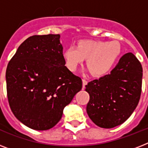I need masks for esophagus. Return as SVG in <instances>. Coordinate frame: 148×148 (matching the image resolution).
Segmentation results:
<instances>
[{"mask_svg": "<svg viewBox=\"0 0 148 148\" xmlns=\"http://www.w3.org/2000/svg\"><path fill=\"white\" fill-rule=\"evenodd\" d=\"M82 82H83V88H85L86 84H88V81H87L85 78H83V79H82Z\"/></svg>", "mask_w": 148, "mask_h": 148, "instance_id": "1", "label": "esophagus"}]
</instances>
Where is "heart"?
Segmentation results:
<instances>
[{"instance_id":"1","label":"heart","mask_w":148,"mask_h":148,"mask_svg":"<svg viewBox=\"0 0 148 148\" xmlns=\"http://www.w3.org/2000/svg\"><path fill=\"white\" fill-rule=\"evenodd\" d=\"M122 53V47L117 40H82L77 47L69 46L64 51L67 68L74 71L87 59V65L93 74L101 76L108 74L115 66Z\"/></svg>"}]
</instances>
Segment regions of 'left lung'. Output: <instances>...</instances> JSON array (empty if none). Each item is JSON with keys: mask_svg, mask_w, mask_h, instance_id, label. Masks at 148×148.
<instances>
[{"mask_svg": "<svg viewBox=\"0 0 148 148\" xmlns=\"http://www.w3.org/2000/svg\"><path fill=\"white\" fill-rule=\"evenodd\" d=\"M143 69L132 53L123 55L110 74L90 81L87 113L100 127L112 128L123 124L138 106L141 94Z\"/></svg>", "mask_w": 148, "mask_h": 148, "instance_id": "left-lung-1", "label": "left lung"}]
</instances>
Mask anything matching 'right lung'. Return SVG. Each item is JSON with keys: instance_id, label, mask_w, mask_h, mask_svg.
<instances>
[{"instance_id": "1", "label": "right lung", "mask_w": 148, "mask_h": 148, "mask_svg": "<svg viewBox=\"0 0 148 148\" xmlns=\"http://www.w3.org/2000/svg\"><path fill=\"white\" fill-rule=\"evenodd\" d=\"M60 34L34 35L20 45L6 71L7 94L14 116L30 128L45 131L82 88L67 69Z\"/></svg>"}]
</instances>
